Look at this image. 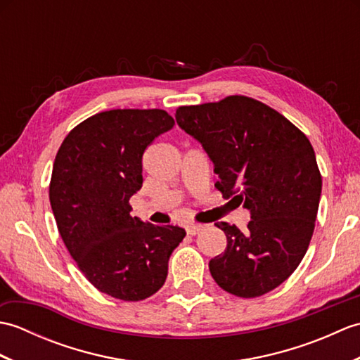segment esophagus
<instances>
[{"label":"esophagus","instance_id":"1","mask_svg":"<svg viewBox=\"0 0 360 360\" xmlns=\"http://www.w3.org/2000/svg\"><path fill=\"white\" fill-rule=\"evenodd\" d=\"M202 229H204V226L202 224H190V226H187L186 227V231H187V233L188 235H198V233H200L201 231H202Z\"/></svg>","mask_w":360,"mask_h":360}]
</instances>
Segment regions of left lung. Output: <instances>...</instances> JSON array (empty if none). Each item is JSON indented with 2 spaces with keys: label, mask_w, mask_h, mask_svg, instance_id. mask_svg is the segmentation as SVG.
Here are the masks:
<instances>
[{
  "label": "left lung",
  "mask_w": 360,
  "mask_h": 360,
  "mask_svg": "<svg viewBox=\"0 0 360 360\" xmlns=\"http://www.w3.org/2000/svg\"><path fill=\"white\" fill-rule=\"evenodd\" d=\"M174 117L212 159L215 187L250 212L244 233L215 224L227 248L210 259L213 280L236 297L269 292L297 269L314 232L322 193L314 148L278 111L246 96L179 106Z\"/></svg>",
  "instance_id": "obj_1"
}]
</instances>
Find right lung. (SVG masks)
I'll return each mask as SVG.
<instances>
[{"label": "right lung", "mask_w": 360, "mask_h": 360, "mask_svg": "<svg viewBox=\"0 0 360 360\" xmlns=\"http://www.w3.org/2000/svg\"><path fill=\"white\" fill-rule=\"evenodd\" d=\"M174 125L164 110H111L72 128L53 162L49 201L60 236L101 292L139 302L162 288L186 231L131 217L142 156Z\"/></svg>", "instance_id": "1"}]
</instances>
